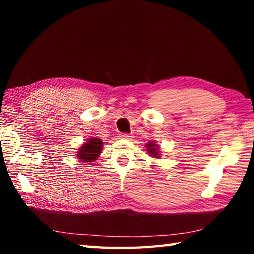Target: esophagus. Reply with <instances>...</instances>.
I'll return each instance as SVG.
<instances>
[{
  "instance_id": "esophagus-1",
  "label": "esophagus",
  "mask_w": 254,
  "mask_h": 254,
  "mask_svg": "<svg viewBox=\"0 0 254 254\" xmlns=\"http://www.w3.org/2000/svg\"><path fill=\"white\" fill-rule=\"evenodd\" d=\"M120 137H121V139H130V137H132V135L128 134V133H121V134H120Z\"/></svg>"
}]
</instances>
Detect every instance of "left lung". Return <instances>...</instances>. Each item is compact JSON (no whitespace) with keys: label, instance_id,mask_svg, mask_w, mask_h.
<instances>
[{"label":"left lung","instance_id":"left-lung-1","mask_svg":"<svg viewBox=\"0 0 254 254\" xmlns=\"http://www.w3.org/2000/svg\"><path fill=\"white\" fill-rule=\"evenodd\" d=\"M147 150L148 152H150L151 154V157L154 158H159V145L153 143V142H149L147 143Z\"/></svg>","mask_w":254,"mask_h":254}]
</instances>
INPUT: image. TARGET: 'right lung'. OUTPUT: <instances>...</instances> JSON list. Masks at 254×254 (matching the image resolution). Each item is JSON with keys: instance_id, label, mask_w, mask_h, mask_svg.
I'll use <instances>...</instances> for the list:
<instances>
[{"instance_id": "right-lung-1", "label": "right lung", "mask_w": 254, "mask_h": 254, "mask_svg": "<svg viewBox=\"0 0 254 254\" xmlns=\"http://www.w3.org/2000/svg\"><path fill=\"white\" fill-rule=\"evenodd\" d=\"M102 140L97 139V137H91L87 142H85V144L81 145L77 157L85 162L95 161L102 152Z\"/></svg>"}]
</instances>
